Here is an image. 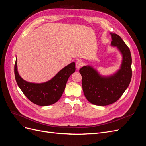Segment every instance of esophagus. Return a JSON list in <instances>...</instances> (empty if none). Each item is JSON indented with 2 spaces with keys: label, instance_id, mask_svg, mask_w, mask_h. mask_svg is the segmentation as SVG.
Wrapping results in <instances>:
<instances>
[{
  "label": "esophagus",
  "instance_id": "1",
  "mask_svg": "<svg viewBox=\"0 0 146 146\" xmlns=\"http://www.w3.org/2000/svg\"><path fill=\"white\" fill-rule=\"evenodd\" d=\"M83 65V61H82V60H77V61H76V68L77 69H80L82 66Z\"/></svg>",
  "mask_w": 146,
  "mask_h": 146
}]
</instances>
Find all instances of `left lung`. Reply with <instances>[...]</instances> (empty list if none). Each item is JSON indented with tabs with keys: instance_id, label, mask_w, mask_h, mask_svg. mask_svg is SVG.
<instances>
[{
	"instance_id": "1",
	"label": "left lung",
	"mask_w": 146,
	"mask_h": 146,
	"mask_svg": "<svg viewBox=\"0 0 146 146\" xmlns=\"http://www.w3.org/2000/svg\"><path fill=\"white\" fill-rule=\"evenodd\" d=\"M110 35L111 45L117 46L123 56L119 71L111 77H102L90 66H83L79 70L84 95L90 102L96 105H107L116 102L129 86L132 76L131 56L129 47L118 35Z\"/></svg>"
}]
</instances>
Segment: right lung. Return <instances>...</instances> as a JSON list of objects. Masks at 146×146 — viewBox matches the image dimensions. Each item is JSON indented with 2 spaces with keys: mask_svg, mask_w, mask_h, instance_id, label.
Masks as SVG:
<instances>
[{
  "mask_svg": "<svg viewBox=\"0 0 146 146\" xmlns=\"http://www.w3.org/2000/svg\"><path fill=\"white\" fill-rule=\"evenodd\" d=\"M75 66L76 64L73 62L61 69L50 80L42 83H33L24 80L19 76L16 61L15 76L17 85L32 102L47 106L55 104L60 99L69 77L76 70Z\"/></svg>",
  "mask_w": 146,
  "mask_h": 146,
  "instance_id": "1",
  "label": "right lung"
}]
</instances>
